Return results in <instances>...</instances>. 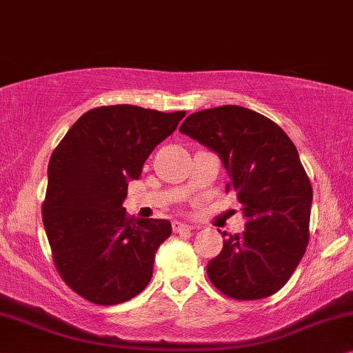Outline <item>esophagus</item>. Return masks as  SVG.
I'll return each instance as SVG.
<instances>
[{
	"label": "esophagus",
	"instance_id": "1",
	"mask_svg": "<svg viewBox=\"0 0 353 353\" xmlns=\"http://www.w3.org/2000/svg\"><path fill=\"white\" fill-rule=\"evenodd\" d=\"M172 229H174V232H184V231H192V229H194V225L182 223V221H174Z\"/></svg>",
	"mask_w": 353,
	"mask_h": 353
}]
</instances>
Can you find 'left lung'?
Returning <instances> with one entry per match:
<instances>
[{
	"instance_id": "obj_1",
	"label": "left lung",
	"mask_w": 353,
	"mask_h": 353,
	"mask_svg": "<svg viewBox=\"0 0 353 353\" xmlns=\"http://www.w3.org/2000/svg\"><path fill=\"white\" fill-rule=\"evenodd\" d=\"M181 134L221 158L245 231L229 236L206 265L228 297L258 300L288 283L308 245L313 190L299 152L283 129L247 108L224 105L194 112ZM225 236V232H224Z\"/></svg>"
}]
</instances>
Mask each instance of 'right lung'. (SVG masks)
I'll list each match as a JSON object with an SVG mask.
<instances>
[{"instance_id": "add662e5", "label": "right lung", "mask_w": 353, "mask_h": 353, "mask_svg": "<svg viewBox=\"0 0 353 353\" xmlns=\"http://www.w3.org/2000/svg\"><path fill=\"white\" fill-rule=\"evenodd\" d=\"M185 111L100 106L75 121L54 148L41 216L59 276L88 302H128L147 288L168 219H135L122 206L158 143Z\"/></svg>"}]
</instances>
